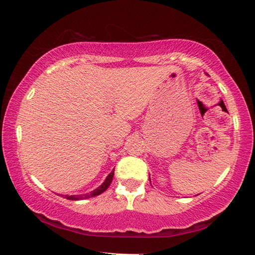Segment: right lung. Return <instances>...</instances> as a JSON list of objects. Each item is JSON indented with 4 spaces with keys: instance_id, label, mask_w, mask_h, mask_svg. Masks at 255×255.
<instances>
[{
    "instance_id": "right-lung-1",
    "label": "right lung",
    "mask_w": 255,
    "mask_h": 255,
    "mask_svg": "<svg viewBox=\"0 0 255 255\" xmlns=\"http://www.w3.org/2000/svg\"><path fill=\"white\" fill-rule=\"evenodd\" d=\"M114 172L115 169L111 172L109 175H108V177L106 179V181H104V183L102 184V186L97 188V189H95L94 191H92L90 194H86V195H73V196H68V195H66L65 198H67V200H71V201H80V200H85V198H89V197H94V196H97V195L102 194L104 193L108 189V187L110 186L111 181H113V177H114Z\"/></svg>"
}]
</instances>
